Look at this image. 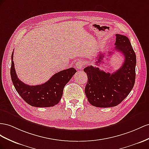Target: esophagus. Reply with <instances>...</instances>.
<instances>
[{
	"mask_svg": "<svg viewBox=\"0 0 149 149\" xmlns=\"http://www.w3.org/2000/svg\"><path fill=\"white\" fill-rule=\"evenodd\" d=\"M85 65H86V63H85L82 60H79L77 63H75V66L77 68V69H82V67H84L85 66Z\"/></svg>",
	"mask_w": 149,
	"mask_h": 149,
	"instance_id": "34e87169",
	"label": "esophagus"
}]
</instances>
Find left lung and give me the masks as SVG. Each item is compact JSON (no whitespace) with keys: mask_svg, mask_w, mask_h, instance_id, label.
Returning <instances> with one entry per match:
<instances>
[{"mask_svg":"<svg viewBox=\"0 0 149 149\" xmlns=\"http://www.w3.org/2000/svg\"><path fill=\"white\" fill-rule=\"evenodd\" d=\"M115 50L124 55V62L112 74L99 68L88 66L84 69L88 81L85 88L88 102L97 107H115L121 103L133 88L135 79L136 56L128 37L116 34ZM111 56L112 52L109 53ZM104 54H99L96 64L100 63Z\"/></svg>","mask_w":149,"mask_h":149,"instance_id":"8db88e82","label":"left lung"}]
</instances>
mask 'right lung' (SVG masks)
<instances>
[{
	"instance_id": "add662e5",
	"label": "right lung",
	"mask_w": 149,
	"mask_h": 149,
	"mask_svg": "<svg viewBox=\"0 0 149 149\" xmlns=\"http://www.w3.org/2000/svg\"><path fill=\"white\" fill-rule=\"evenodd\" d=\"M13 54L14 52L11 56V79L15 90L24 100L28 104L36 107H49L57 104L62 98L63 88L77 70L72 67L54 74L44 84L29 86L17 77L15 70Z\"/></svg>"
}]
</instances>
